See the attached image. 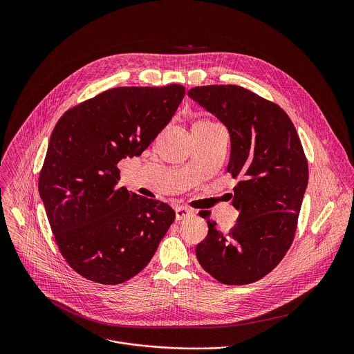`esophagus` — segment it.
<instances>
[{
  "instance_id": "esophagus-1",
  "label": "esophagus",
  "mask_w": 354,
  "mask_h": 354,
  "mask_svg": "<svg viewBox=\"0 0 354 354\" xmlns=\"http://www.w3.org/2000/svg\"><path fill=\"white\" fill-rule=\"evenodd\" d=\"M194 211L192 209H189V208H187V207H177L176 208V219L177 221H181V219H184V218H187L189 214H192Z\"/></svg>"
}]
</instances>
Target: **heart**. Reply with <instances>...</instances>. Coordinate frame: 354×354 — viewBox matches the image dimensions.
<instances>
[{
    "mask_svg": "<svg viewBox=\"0 0 354 354\" xmlns=\"http://www.w3.org/2000/svg\"><path fill=\"white\" fill-rule=\"evenodd\" d=\"M215 125L216 124L212 122L211 120H201L194 125V129H207V128H211V127H215Z\"/></svg>",
    "mask_w": 354,
    "mask_h": 354,
    "instance_id": "b5f03b06",
    "label": "heart"
}]
</instances>
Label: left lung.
<instances>
[{
	"label": "left lung",
	"instance_id": "left-lung-1",
	"mask_svg": "<svg viewBox=\"0 0 354 354\" xmlns=\"http://www.w3.org/2000/svg\"><path fill=\"white\" fill-rule=\"evenodd\" d=\"M188 95L227 128V171L240 178L233 196L237 223L222 233L202 214L208 234L196 257L221 283L248 285L274 270L295 240L308 185L303 145L283 109L244 87L202 86Z\"/></svg>",
	"mask_w": 354,
	"mask_h": 354
}]
</instances>
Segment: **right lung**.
I'll return each mask as SVG.
<instances>
[{
	"mask_svg": "<svg viewBox=\"0 0 354 354\" xmlns=\"http://www.w3.org/2000/svg\"><path fill=\"white\" fill-rule=\"evenodd\" d=\"M184 95L181 84L110 88L55 124L38 188L58 250L82 277L102 285L133 278L173 223L169 204L118 187L117 163L142 155Z\"/></svg>",
	"mask_w": 354,
	"mask_h": 354,
	"instance_id": "1",
	"label": "right lung"
}]
</instances>
